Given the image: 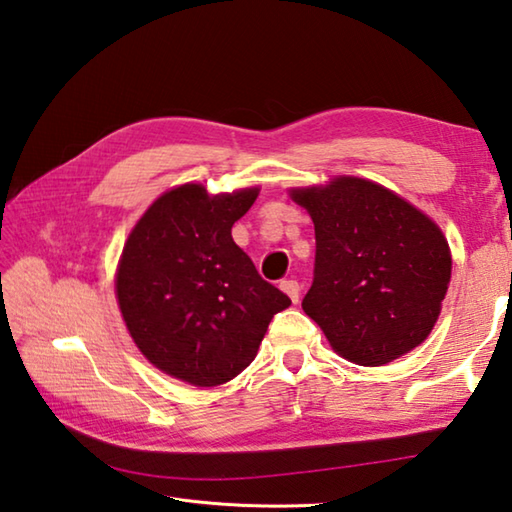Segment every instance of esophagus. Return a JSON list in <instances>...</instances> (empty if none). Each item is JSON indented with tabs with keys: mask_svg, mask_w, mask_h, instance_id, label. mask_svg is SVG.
Instances as JSON below:
<instances>
[{
	"mask_svg": "<svg viewBox=\"0 0 512 512\" xmlns=\"http://www.w3.org/2000/svg\"><path fill=\"white\" fill-rule=\"evenodd\" d=\"M279 286H282L284 293L290 297V302H293V304L299 302V295H302V288H299V284L295 282V279H284V282L279 284Z\"/></svg>",
	"mask_w": 512,
	"mask_h": 512,
	"instance_id": "34e87169",
	"label": "esophagus"
}]
</instances>
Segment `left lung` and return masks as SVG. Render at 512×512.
<instances>
[{
    "instance_id": "8db88e82",
    "label": "left lung",
    "mask_w": 512,
    "mask_h": 512,
    "mask_svg": "<svg viewBox=\"0 0 512 512\" xmlns=\"http://www.w3.org/2000/svg\"><path fill=\"white\" fill-rule=\"evenodd\" d=\"M315 224L304 313L348 362L384 366L433 330L450 282V248L433 219L359 177L293 190Z\"/></svg>"
}]
</instances>
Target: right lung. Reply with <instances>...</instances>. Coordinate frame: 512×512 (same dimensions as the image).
Returning <instances> with one entry per match:
<instances>
[{"label":"right lung","instance_id":"obj_1","mask_svg":"<svg viewBox=\"0 0 512 512\" xmlns=\"http://www.w3.org/2000/svg\"><path fill=\"white\" fill-rule=\"evenodd\" d=\"M257 193L210 197L184 184L128 235L115 282L128 333L150 364L182 382H230L255 359L273 315L290 306L230 235Z\"/></svg>","mask_w":512,"mask_h":512}]
</instances>
